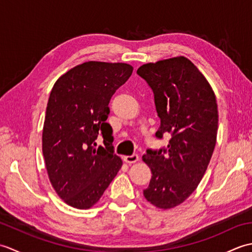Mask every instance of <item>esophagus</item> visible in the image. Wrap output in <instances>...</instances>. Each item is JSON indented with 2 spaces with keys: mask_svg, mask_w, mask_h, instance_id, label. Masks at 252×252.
Segmentation results:
<instances>
[{
  "mask_svg": "<svg viewBox=\"0 0 252 252\" xmlns=\"http://www.w3.org/2000/svg\"><path fill=\"white\" fill-rule=\"evenodd\" d=\"M138 159H140V157H138V155H136V154H133V155H131V156H126L125 158H123V160H125L126 163H134V162L138 161Z\"/></svg>",
  "mask_w": 252,
  "mask_h": 252,
  "instance_id": "34e87169",
  "label": "esophagus"
}]
</instances>
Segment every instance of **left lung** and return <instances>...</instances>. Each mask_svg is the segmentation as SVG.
Segmentation results:
<instances>
[{"label": "left lung", "mask_w": 252, "mask_h": 252, "mask_svg": "<svg viewBox=\"0 0 252 252\" xmlns=\"http://www.w3.org/2000/svg\"><path fill=\"white\" fill-rule=\"evenodd\" d=\"M136 73L154 93L160 118L156 138L171 136L168 146L143 155L153 173L143 192L152 205L170 209L191 195L210 162L218 133L216 95L183 56L146 63Z\"/></svg>", "instance_id": "left-lung-1"}]
</instances>
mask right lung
Returning <instances> with one entry per match:
<instances>
[{
	"label": "right lung",
	"instance_id": "add662e5",
	"mask_svg": "<svg viewBox=\"0 0 252 252\" xmlns=\"http://www.w3.org/2000/svg\"><path fill=\"white\" fill-rule=\"evenodd\" d=\"M132 71L127 63L88 62L62 76L51 91L42 151L51 183L69 206L92 207L121 168L106 120L112 95ZM100 137L104 145L98 147Z\"/></svg>",
	"mask_w": 252,
	"mask_h": 252
}]
</instances>
